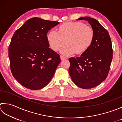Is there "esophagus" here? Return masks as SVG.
<instances>
[{
  "instance_id": "34e87169",
  "label": "esophagus",
  "mask_w": 122,
  "mask_h": 122,
  "mask_svg": "<svg viewBox=\"0 0 122 122\" xmlns=\"http://www.w3.org/2000/svg\"><path fill=\"white\" fill-rule=\"evenodd\" d=\"M60 58H61V60H64V59H66V57H65V56H60Z\"/></svg>"
}]
</instances>
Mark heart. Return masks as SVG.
Masks as SVG:
<instances>
[{
  "instance_id": "heart-1",
  "label": "heart",
  "mask_w": 122,
  "mask_h": 122,
  "mask_svg": "<svg viewBox=\"0 0 122 122\" xmlns=\"http://www.w3.org/2000/svg\"><path fill=\"white\" fill-rule=\"evenodd\" d=\"M93 38L92 27L80 21L64 23L59 27L58 32L52 30L47 35L50 46L54 51H58L66 44L60 50L61 53L65 56L85 52L91 45Z\"/></svg>"
}]
</instances>
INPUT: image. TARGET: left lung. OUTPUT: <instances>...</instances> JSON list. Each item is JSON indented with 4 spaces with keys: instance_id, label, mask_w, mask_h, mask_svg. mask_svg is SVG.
Wrapping results in <instances>:
<instances>
[{
    "instance_id": "left-lung-1",
    "label": "left lung",
    "mask_w": 122,
    "mask_h": 122,
    "mask_svg": "<svg viewBox=\"0 0 122 122\" xmlns=\"http://www.w3.org/2000/svg\"><path fill=\"white\" fill-rule=\"evenodd\" d=\"M78 20L88 21L94 30V38L80 57L69 58V72L78 87L90 89L101 84L108 76L113 59L111 39L108 31L95 19L85 17Z\"/></svg>"
}]
</instances>
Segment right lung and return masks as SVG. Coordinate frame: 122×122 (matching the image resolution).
I'll return each mask as SVG.
<instances>
[{
	"mask_svg": "<svg viewBox=\"0 0 122 122\" xmlns=\"http://www.w3.org/2000/svg\"><path fill=\"white\" fill-rule=\"evenodd\" d=\"M59 24L33 17L14 33L8 48L10 70L23 86L42 89L53 77L61 60L59 54L49 47L46 35Z\"/></svg>",
	"mask_w": 122,
	"mask_h": 122,
	"instance_id": "1",
	"label": "right lung"
}]
</instances>
